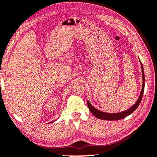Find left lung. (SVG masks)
Listing matches in <instances>:
<instances>
[{"label": "left lung", "mask_w": 157, "mask_h": 157, "mask_svg": "<svg viewBox=\"0 0 157 157\" xmlns=\"http://www.w3.org/2000/svg\"><path fill=\"white\" fill-rule=\"evenodd\" d=\"M140 63H141V72H142V79H143V82H142V88H141V91L140 93V95H139L138 99L136 101V103L134 105H132V106L130 107L129 109H126L125 111H121V112H118V113H107V112H104V111H99L97 109L94 108V107L92 106V105L90 104V102L89 101H87V104H88V107H89V110L91 111V112L93 113V114L95 116L96 118L99 119H103V120H107V121H116V120H120L122 119H124V118L128 117L130 114L134 112V111L136 110L137 109V107L139 106L140 104L141 98H142L143 96V94L144 91V68H143V66L142 63L140 61Z\"/></svg>", "instance_id": "obj_1"}]
</instances>
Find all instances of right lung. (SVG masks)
Wrapping results in <instances>:
<instances>
[{
  "label": "right lung",
  "instance_id": "right-lung-1",
  "mask_svg": "<svg viewBox=\"0 0 157 157\" xmlns=\"http://www.w3.org/2000/svg\"><path fill=\"white\" fill-rule=\"evenodd\" d=\"M51 122H52V121H51Z\"/></svg>",
  "mask_w": 157,
  "mask_h": 157
}]
</instances>
